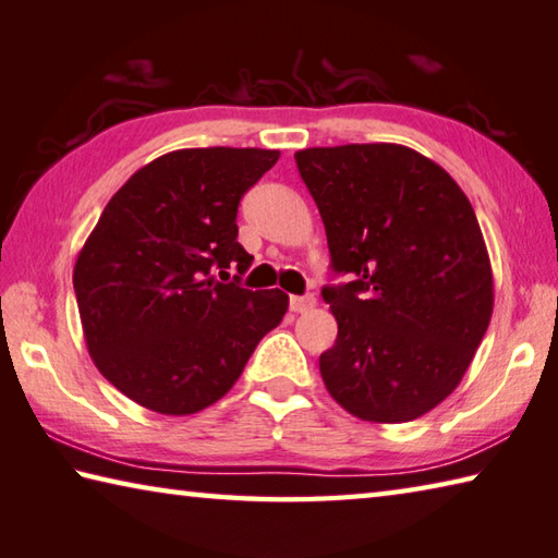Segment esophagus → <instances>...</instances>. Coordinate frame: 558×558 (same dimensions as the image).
Here are the masks:
<instances>
[{
	"instance_id": "34e87169",
	"label": "esophagus",
	"mask_w": 558,
	"mask_h": 558,
	"mask_svg": "<svg viewBox=\"0 0 558 558\" xmlns=\"http://www.w3.org/2000/svg\"><path fill=\"white\" fill-rule=\"evenodd\" d=\"M314 300L312 295H292L290 298V310L292 312H307V310H312L314 307Z\"/></svg>"
}]
</instances>
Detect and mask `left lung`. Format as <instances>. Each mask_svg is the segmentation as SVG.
I'll return each mask as SVG.
<instances>
[{
    "label": "left lung",
    "instance_id": "left-lung-1",
    "mask_svg": "<svg viewBox=\"0 0 558 558\" xmlns=\"http://www.w3.org/2000/svg\"><path fill=\"white\" fill-rule=\"evenodd\" d=\"M327 231L324 288L339 333L322 380L353 417L412 422L461 383L493 317V268L469 197L427 156L400 144L295 154Z\"/></svg>",
    "mask_w": 558,
    "mask_h": 558
}]
</instances>
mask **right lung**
Here are the masks:
<instances>
[{
    "instance_id": "obj_1",
    "label": "right lung",
    "mask_w": 558,
    "mask_h": 558,
    "mask_svg": "<svg viewBox=\"0 0 558 558\" xmlns=\"http://www.w3.org/2000/svg\"><path fill=\"white\" fill-rule=\"evenodd\" d=\"M270 148H180L138 168L80 248L73 286L89 356L129 400L195 414L225 398L253 349L282 322V290H246L244 192L276 166Z\"/></svg>"
}]
</instances>
